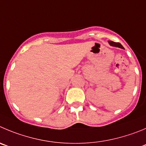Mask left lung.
<instances>
[{"instance_id": "left-lung-1", "label": "left lung", "mask_w": 146, "mask_h": 146, "mask_svg": "<svg viewBox=\"0 0 146 146\" xmlns=\"http://www.w3.org/2000/svg\"><path fill=\"white\" fill-rule=\"evenodd\" d=\"M109 44H110L111 46H112V47H119V48L124 49V47H122V44H121L120 43H119V42H112V41H109Z\"/></svg>"}]
</instances>
